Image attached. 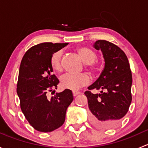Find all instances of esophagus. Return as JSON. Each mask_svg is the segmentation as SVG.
I'll return each mask as SVG.
<instances>
[{
	"instance_id": "esophagus-1",
	"label": "esophagus",
	"mask_w": 148,
	"mask_h": 148,
	"mask_svg": "<svg viewBox=\"0 0 148 148\" xmlns=\"http://www.w3.org/2000/svg\"><path fill=\"white\" fill-rule=\"evenodd\" d=\"M79 94H81V92H77V91H73V95H74V97L77 96V95H79Z\"/></svg>"
}]
</instances>
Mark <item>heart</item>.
I'll return each instance as SVG.
<instances>
[{
    "label": "heart",
    "mask_w": 148,
    "mask_h": 148,
    "mask_svg": "<svg viewBox=\"0 0 148 148\" xmlns=\"http://www.w3.org/2000/svg\"><path fill=\"white\" fill-rule=\"evenodd\" d=\"M79 54L81 56L83 62L90 67L94 66L93 62L96 60L97 55L93 51L87 48H79L78 49ZM63 51L59 50L55 51L51 55L50 64L52 69L56 71L62 70V57ZM90 82V77L86 73L72 74L66 73L61 77V85L64 89L70 90H78L82 86H86Z\"/></svg>",
    "instance_id": "heart-1"
}]
</instances>
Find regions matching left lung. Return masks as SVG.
<instances>
[{
	"instance_id": "1",
	"label": "left lung",
	"mask_w": 148,
	"mask_h": 148,
	"mask_svg": "<svg viewBox=\"0 0 148 148\" xmlns=\"http://www.w3.org/2000/svg\"><path fill=\"white\" fill-rule=\"evenodd\" d=\"M93 46L102 52L105 64L99 78L88 89L102 90L95 95L86 91L84 95L92 125L100 129H112L119 125L132 102V73L127 57L120 47L105 40H98Z\"/></svg>"
}]
</instances>
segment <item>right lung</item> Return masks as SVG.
Instances as JSON below:
<instances>
[{"label":"right lung","mask_w":148,"mask_h":148,"mask_svg":"<svg viewBox=\"0 0 148 148\" xmlns=\"http://www.w3.org/2000/svg\"><path fill=\"white\" fill-rule=\"evenodd\" d=\"M66 45L68 43L37 44L28 49L21 62L17 83L21 109L30 125L39 132H52L60 127L74 99L72 92L66 89L51 98L47 97L59 83L52 74L51 56Z\"/></svg>","instance_id":"obj_1"}]
</instances>
